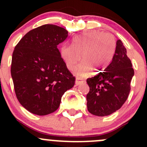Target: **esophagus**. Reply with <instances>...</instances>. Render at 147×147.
<instances>
[{"instance_id":"esophagus-1","label":"esophagus","mask_w":147,"mask_h":147,"mask_svg":"<svg viewBox=\"0 0 147 147\" xmlns=\"http://www.w3.org/2000/svg\"><path fill=\"white\" fill-rule=\"evenodd\" d=\"M82 82V81L81 80H80L79 78H77L76 80H75V84H76V86L79 85V84H80Z\"/></svg>"}]
</instances>
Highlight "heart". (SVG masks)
<instances>
[{"label":"heart","instance_id":"b5f03b06","mask_svg":"<svg viewBox=\"0 0 147 147\" xmlns=\"http://www.w3.org/2000/svg\"><path fill=\"white\" fill-rule=\"evenodd\" d=\"M116 47V39L112 34L91 30L74 38L72 45H61L60 55L69 70L75 68L82 55L84 61L75 68L74 73L84 77L93 69L101 72L107 67L113 59Z\"/></svg>","mask_w":147,"mask_h":147}]
</instances>
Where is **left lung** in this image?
<instances>
[{
    "label": "left lung",
    "instance_id": "1",
    "mask_svg": "<svg viewBox=\"0 0 147 147\" xmlns=\"http://www.w3.org/2000/svg\"><path fill=\"white\" fill-rule=\"evenodd\" d=\"M134 71L127 50L120 40L112 61L102 72L88 78L90 92L87 94L89 112L96 116L111 115L120 109L127 100Z\"/></svg>",
    "mask_w": 147,
    "mask_h": 147
}]
</instances>
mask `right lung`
I'll return each instance as SVG.
<instances>
[{
  "label": "right lung",
  "mask_w": 147,
  "mask_h": 147,
  "mask_svg": "<svg viewBox=\"0 0 147 147\" xmlns=\"http://www.w3.org/2000/svg\"><path fill=\"white\" fill-rule=\"evenodd\" d=\"M67 36L65 28L46 24L29 31L15 47L10 68L15 92L31 113L54 112L63 94L75 84L57 49Z\"/></svg>",
  "instance_id": "1"
}]
</instances>
